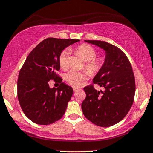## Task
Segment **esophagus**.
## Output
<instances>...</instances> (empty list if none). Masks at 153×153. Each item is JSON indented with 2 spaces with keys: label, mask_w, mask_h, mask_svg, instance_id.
<instances>
[{
  "label": "esophagus",
  "mask_w": 153,
  "mask_h": 153,
  "mask_svg": "<svg viewBox=\"0 0 153 153\" xmlns=\"http://www.w3.org/2000/svg\"><path fill=\"white\" fill-rule=\"evenodd\" d=\"M78 91V88H73V91H74L75 93L77 92Z\"/></svg>",
  "instance_id": "1"
}]
</instances>
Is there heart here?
<instances>
[{
    "mask_svg": "<svg viewBox=\"0 0 153 153\" xmlns=\"http://www.w3.org/2000/svg\"><path fill=\"white\" fill-rule=\"evenodd\" d=\"M76 52L83 58L85 62V66L88 70L92 72H96L101 69L102 62L100 58L96 57L97 52L91 45L87 44H82L76 48ZM71 51L65 49L59 54V61L60 66L62 68H65L69 65V57ZM88 79V75L85 72H79L71 71L65 74V80L72 86L78 88L81 86L84 81Z\"/></svg>",
    "mask_w": 153,
    "mask_h": 153,
    "instance_id": "b5f03b06",
    "label": "heart"
}]
</instances>
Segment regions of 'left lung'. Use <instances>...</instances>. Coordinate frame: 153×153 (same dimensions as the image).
<instances>
[{
  "label": "left lung",
  "mask_w": 153,
  "mask_h": 153,
  "mask_svg": "<svg viewBox=\"0 0 153 153\" xmlns=\"http://www.w3.org/2000/svg\"><path fill=\"white\" fill-rule=\"evenodd\" d=\"M103 49L106 58L94 78V84L103 87L99 91L94 85L84 88L86 97L81 107L84 116L96 125L113 126L127 114L134 102L135 79L130 62L120 49L106 42L85 40Z\"/></svg>",
  "instance_id": "left-lung-1"
}]
</instances>
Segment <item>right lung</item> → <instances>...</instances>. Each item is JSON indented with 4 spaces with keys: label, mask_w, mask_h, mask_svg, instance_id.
Returning <instances> with one entry per match:
<instances>
[{
    "label": "right lung",
    "mask_w": 153,
    "mask_h": 153,
    "mask_svg": "<svg viewBox=\"0 0 153 153\" xmlns=\"http://www.w3.org/2000/svg\"><path fill=\"white\" fill-rule=\"evenodd\" d=\"M77 42L73 39H45L26 57L19 71L17 95L23 112L33 122L48 125L64 115L73 90L57 75L59 57L65 47ZM52 79L61 83L57 89L49 88L48 81Z\"/></svg>",
    "instance_id": "obj_1"
}]
</instances>
